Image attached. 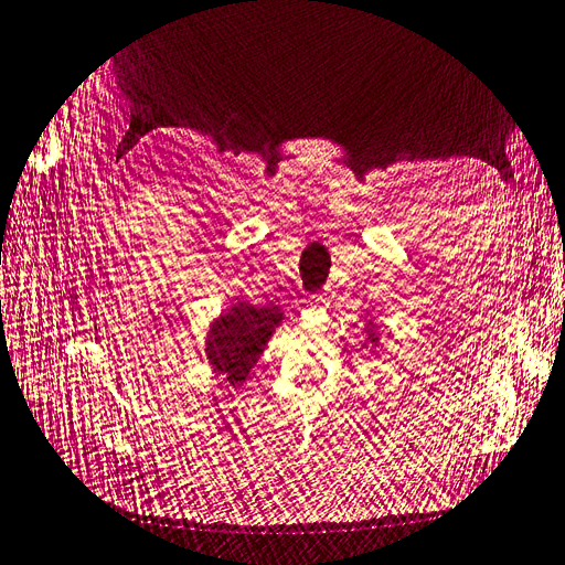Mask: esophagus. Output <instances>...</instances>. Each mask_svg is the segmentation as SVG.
Returning <instances> with one entry per match:
<instances>
[{
  "instance_id": "1",
  "label": "esophagus",
  "mask_w": 565,
  "mask_h": 565,
  "mask_svg": "<svg viewBox=\"0 0 565 565\" xmlns=\"http://www.w3.org/2000/svg\"><path fill=\"white\" fill-rule=\"evenodd\" d=\"M327 302V296L324 294H317V296H312V298H308V305L310 308H321V305Z\"/></svg>"
}]
</instances>
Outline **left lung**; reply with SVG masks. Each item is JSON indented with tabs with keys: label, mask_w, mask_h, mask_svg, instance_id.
Segmentation results:
<instances>
[{
	"label": "left lung",
	"mask_w": 565,
	"mask_h": 565,
	"mask_svg": "<svg viewBox=\"0 0 565 565\" xmlns=\"http://www.w3.org/2000/svg\"><path fill=\"white\" fill-rule=\"evenodd\" d=\"M366 335H369L366 341L372 343V345H376V343H379V333H376V327L372 324V321H369V324H366Z\"/></svg>",
	"instance_id": "8db88e82"
}]
</instances>
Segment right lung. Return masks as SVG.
<instances>
[{
    "mask_svg": "<svg viewBox=\"0 0 565 565\" xmlns=\"http://www.w3.org/2000/svg\"><path fill=\"white\" fill-rule=\"evenodd\" d=\"M284 312L277 305H248L236 302L232 310L217 317L205 338V358L213 372L234 388L246 381L255 362L281 324Z\"/></svg>",
    "mask_w": 565,
    "mask_h": 565,
    "instance_id": "right-lung-1",
    "label": "right lung"
}]
</instances>
